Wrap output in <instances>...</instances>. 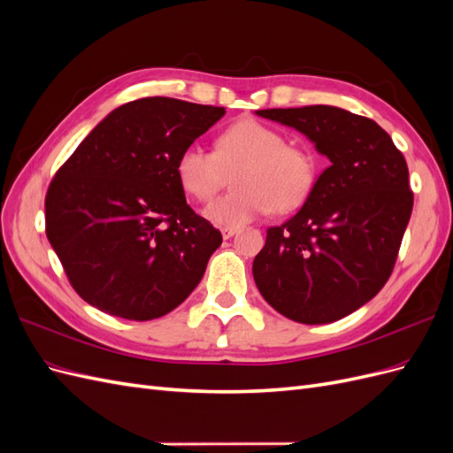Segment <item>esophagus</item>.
<instances>
[{
  "label": "esophagus",
  "mask_w": 453,
  "mask_h": 453,
  "mask_svg": "<svg viewBox=\"0 0 453 453\" xmlns=\"http://www.w3.org/2000/svg\"><path fill=\"white\" fill-rule=\"evenodd\" d=\"M238 232V226H223L221 228V234H223V238L225 240H228V238H232Z\"/></svg>",
  "instance_id": "34e87169"
}]
</instances>
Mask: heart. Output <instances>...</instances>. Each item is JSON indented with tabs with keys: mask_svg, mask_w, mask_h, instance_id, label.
Instances as JSON below:
<instances>
[{
	"mask_svg": "<svg viewBox=\"0 0 453 453\" xmlns=\"http://www.w3.org/2000/svg\"><path fill=\"white\" fill-rule=\"evenodd\" d=\"M177 180L187 193L211 200L232 172L234 193L215 200L205 217L215 225L238 226L276 208L291 211L311 195L318 180V158L306 147L289 145L285 134L255 119L228 127L215 150L190 143L177 158Z\"/></svg>",
	"mask_w": 453,
	"mask_h": 453,
	"instance_id": "obj_1",
	"label": "heart"
}]
</instances>
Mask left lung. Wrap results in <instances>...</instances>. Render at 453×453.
Here are the masks:
<instances>
[{
  "mask_svg": "<svg viewBox=\"0 0 453 453\" xmlns=\"http://www.w3.org/2000/svg\"><path fill=\"white\" fill-rule=\"evenodd\" d=\"M331 160L295 217L266 230L253 278L266 303L296 323L346 318L389 280L412 215L408 166L372 119L333 105L263 109Z\"/></svg>",
  "mask_w": 453,
  "mask_h": 453,
  "instance_id": "1",
  "label": "left lung"
}]
</instances>
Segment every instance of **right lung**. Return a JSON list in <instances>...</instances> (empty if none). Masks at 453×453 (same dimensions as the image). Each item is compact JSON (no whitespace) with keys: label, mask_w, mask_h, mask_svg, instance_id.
<instances>
[{"label":"right lung","mask_w":453,"mask_h":453,"mask_svg":"<svg viewBox=\"0 0 453 453\" xmlns=\"http://www.w3.org/2000/svg\"><path fill=\"white\" fill-rule=\"evenodd\" d=\"M223 115L162 96L134 100L62 164L45 196V232L85 303L149 321L195 291L223 236L187 203L175 166Z\"/></svg>","instance_id":"obj_1"}]
</instances>
